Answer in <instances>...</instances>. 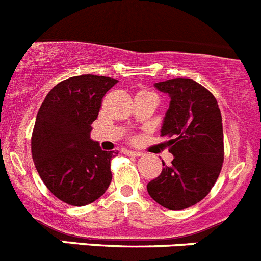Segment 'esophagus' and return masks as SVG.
I'll use <instances>...</instances> for the list:
<instances>
[{
    "instance_id": "1",
    "label": "esophagus",
    "mask_w": 261,
    "mask_h": 261,
    "mask_svg": "<svg viewBox=\"0 0 261 261\" xmlns=\"http://www.w3.org/2000/svg\"><path fill=\"white\" fill-rule=\"evenodd\" d=\"M127 152V154H131V156H136V157H139L142 156V152H138V151H126Z\"/></svg>"
}]
</instances>
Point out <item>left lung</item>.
Returning a JSON list of instances; mask_svg holds the SVG:
<instances>
[{
    "label": "left lung",
    "instance_id": "obj_1",
    "mask_svg": "<svg viewBox=\"0 0 261 261\" xmlns=\"http://www.w3.org/2000/svg\"><path fill=\"white\" fill-rule=\"evenodd\" d=\"M170 97L161 126L169 138L170 166L147 185L154 201L178 211L204 199L217 180L224 163V134L217 100L198 82L187 78L154 83Z\"/></svg>",
    "mask_w": 261,
    "mask_h": 261
}]
</instances>
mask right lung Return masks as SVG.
I'll return each mask as SVG.
<instances>
[{
    "label": "right lung",
    "mask_w": 261,
    "mask_h": 261,
    "mask_svg": "<svg viewBox=\"0 0 261 261\" xmlns=\"http://www.w3.org/2000/svg\"><path fill=\"white\" fill-rule=\"evenodd\" d=\"M118 81L79 75L49 91L40 107L32 133L31 151L44 185L56 198L83 206L97 200L112 180L110 160L91 139L105 93Z\"/></svg>",
    "instance_id": "add662e5"
}]
</instances>
